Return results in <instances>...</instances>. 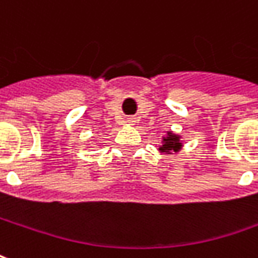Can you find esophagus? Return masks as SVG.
I'll list each match as a JSON object with an SVG mask.
<instances>
[{"label":"esophagus","instance_id":"34e87169","mask_svg":"<svg viewBox=\"0 0 258 258\" xmlns=\"http://www.w3.org/2000/svg\"><path fill=\"white\" fill-rule=\"evenodd\" d=\"M135 121H137V120H135L134 117H128V118H127V123H128L130 125H133V124H135Z\"/></svg>","mask_w":258,"mask_h":258}]
</instances>
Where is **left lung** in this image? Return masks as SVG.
Masks as SVG:
<instances>
[{
	"mask_svg": "<svg viewBox=\"0 0 258 258\" xmlns=\"http://www.w3.org/2000/svg\"><path fill=\"white\" fill-rule=\"evenodd\" d=\"M184 147L183 137L173 131H165V134L160 137V147L158 151L163 155H176Z\"/></svg>",
	"mask_w": 258,
	"mask_h": 258,
	"instance_id": "left-lung-1",
	"label": "left lung"
}]
</instances>
